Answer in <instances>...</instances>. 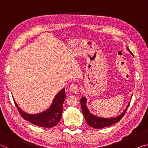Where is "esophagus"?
I'll list each match as a JSON object with an SVG mask.
<instances>
[{"label": "esophagus", "instance_id": "1", "mask_svg": "<svg viewBox=\"0 0 148 148\" xmlns=\"http://www.w3.org/2000/svg\"><path fill=\"white\" fill-rule=\"evenodd\" d=\"M70 91L73 92L74 94H77L79 92V89H78V86L76 84H71L69 87Z\"/></svg>", "mask_w": 148, "mask_h": 148}]
</instances>
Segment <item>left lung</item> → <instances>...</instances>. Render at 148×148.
I'll list each match as a JSON object with an SVG mask.
<instances>
[{"instance_id":"left-lung-1","label":"left lung","mask_w":148,"mask_h":148,"mask_svg":"<svg viewBox=\"0 0 148 148\" xmlns=\"http://www.w3.org/2000/svg\"><path fill=\"white\" fill-rule=\"evenodd\" d=\"M127 49H128V51L132 55V52L130 51L128 47H127ZM86 102V97H82L81 98V100H80L82 113L84 114V116L85 117V119H86L87 123L88 124L90 127L96 129L104 128V127L110 126V125L117 123V122H119L120 121V119H121L122 117L124 116L125 112H126L130 104L129 102V104L127 105V106L126 107V108L125 109L124 111L119 116L114 117H110V118H105V117L95 116V115L91 114V112H89L88 108H87Z\"/></svg>"}]
</instances>
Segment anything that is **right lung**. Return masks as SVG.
Instances as JSON below:
<instances>
[{
    "instance_id": "right-lung-1",
    "label": "right lung",
    "mask_w": 148,
    "mask_h": 148,
    "mask_svg": "<svg viewBox=\"0 0 148 148\" xmlns=\"http://www.w3.org/2000/svg\"><path fill=\"white\" fill-rule=\"evenodd\" d=\"M64 88L61 90L57 93L52 102L50 106L45 111L36 114H30L23 112L19 108L18 105L14 101L19 114L24 119L27 120L33 125L44 127V128H51L56 126L61 119L62 113V104L66 99Z\"/></svg>"
}]
</instances>
